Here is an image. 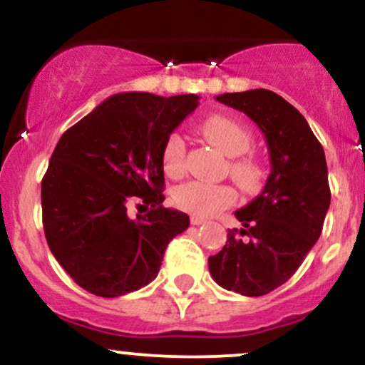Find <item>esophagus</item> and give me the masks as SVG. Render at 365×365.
<instances>
[{"mask_svg": "<svg viewBox=\"0 0 365 365\" xmlns=\"http://www.w3.org/2000/svg\"><path fill=\"white\" fill-rule=\"evenodd\" d=\"M190 223L192 225H202V223H206V220L200 216H190Z\"/></svg>", "mask_w": 365, "mask_h": 365, "instance_id": "1", "label": "esophagus"}]
</instances>
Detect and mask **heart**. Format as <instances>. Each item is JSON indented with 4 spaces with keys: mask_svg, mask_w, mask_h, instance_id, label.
<instances>
[{
    "mask_svg": "<svg viewBox=\"0 0 365 365\" xmlns=\"http://www.w3.org/2000/svg\"><path fill=\"white\" fill-rule=\"evenodd\" d=\"M200 133L215 144L221 153L232 158L230 161V177L245 190H252L261 180V170L250 156H245L252 145V135L244 125L225 115H211L199 125ZM187 145L178 132L170 133L161 148V163L166 175L177 178L185 171ZM237 192L228 185L215 183L190 182L182 183L173 190L175 206L194 216H215L223 209L233 206Z\"/></svg>",
    "mask_w": 365,
    "mask_h": 365,
    "instance_id": "obj_1",
    "label": "heart"
}]
</instances>
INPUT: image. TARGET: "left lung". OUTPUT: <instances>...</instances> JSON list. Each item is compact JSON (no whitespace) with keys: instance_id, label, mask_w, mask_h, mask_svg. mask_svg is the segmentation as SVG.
I'll list each match as a JSON object with an SVG mask.
<instances>
[{"instance_id":"obj_1","label":"left lung","mask_w":365,"mask_h":365,"mask_svg":"<svg viewBox=\"0 0 365 365\" xmlns=\"http://www.w3.org/2000/svg\"><path fill=\"white\" fill-rule=\"evenodd\" d=\"M216 99L261 128L271 173L261 194L235 212L242 228L230 230L226 245L209 257V271L226 290L261 297L295 274L321 235L331 200L324 149L304 116L273 91Z\"/></svg>"}]
</instances>
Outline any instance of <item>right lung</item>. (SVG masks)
Returning <instances> with one entry per match:
<instances>
[{"label": "right lung", "mask_w": 365, "mask_h": 365, "mask_svg": "<svg viewBox=\"0 0 365 365\" xmlns=\"http://www.w3.org/2000/svg\"><path fill=\"white\" fill-rule=\"evenodd\" d=\"M197 104L195 94L121 92L58 140L41 183L44 235L83 290L113 299L145 287L188 228L185 212L163 207L161 148ZM130 205L148 212L132 218Z\"/></svg>", "instance_id": "1"}]
</instances>
